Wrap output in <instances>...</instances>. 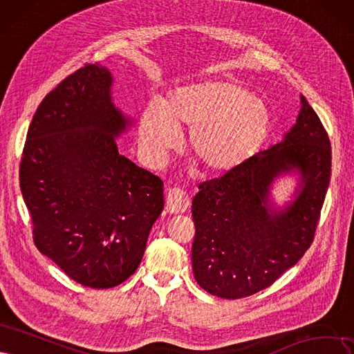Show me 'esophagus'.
I'll return each instance as SVG.
<instances>
[{
    "label": "esophagus",
    "instance_id": "obj_1",
    "mask_svg": "<svg viewBox=\"0 0 354 354\" xmlns=\"http://www.w3.org/2000/svg\"><path fill=\"white\" fill-rule=\"evenodd\" d=\"M189 207V197L185 191L179 188H172L167 191L166 196V209L169 213L179 214L185 213Z\"/></svg>",
    "mask_w": 354,
    "mask_h": 354
}]
</instances>
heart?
Masks as SVG:
<instances>
[{
    "instance_id": "1",
    "label": "heart",
    "mask_w": 354,
    "mask_h": 354,
    "mask_svg": "<svg viewBox=\"0 0 354 354\" xmlns=\"http://www.w3.org/2000/svg\"><path fill=\"white\" fill-rule=\"evenodd\" d=\"M270 127L263 98L232 79H206L174 89L163 106L148 104L138 135L145 160L160 166L178 144L176 128H189L192 156L207 172L225 174L259 151Z\"/></svg>"
}]
</instances>
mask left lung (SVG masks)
<instances>
[{
  "instance_id": "left-lung-1",
  "label": "left lung",
  "mask_w": 354,
  "mask_h": 354,
  "mask_svg": "<svg viewBox=\"0 0 354 354\" xmlns=\"http://www.w3.org/2000/svg\"><path fill=\"white\" fill-rule=\"evenodd\" d=\"M283 140L223 176L200 184L192 200V272L203 290L243 299L268 288L310 247L330 178V142L307 100ZM295 174L293 198L278 207L274 180Z\"/></svg>"
}]
</instances>
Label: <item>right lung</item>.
<instances>
[{
	"label": "right lung",
	"mask_w": 354,
	"mask_h": 354,
	"mask_svg": "<svg viewBox=\"0 0 354 354\" xmlns=\"http://www.w3.org/2000/svg\"><path fill=\"white\" fill-rule=\"evenodd\" d=\"M113 76L85 64L42 100L20 163L33 241L67 277L111 288L140 266L163 212V182L122 156L133 120L111 97Z\"/></svg>",
	"instance_id": "obj_1"
}]
</instances>
